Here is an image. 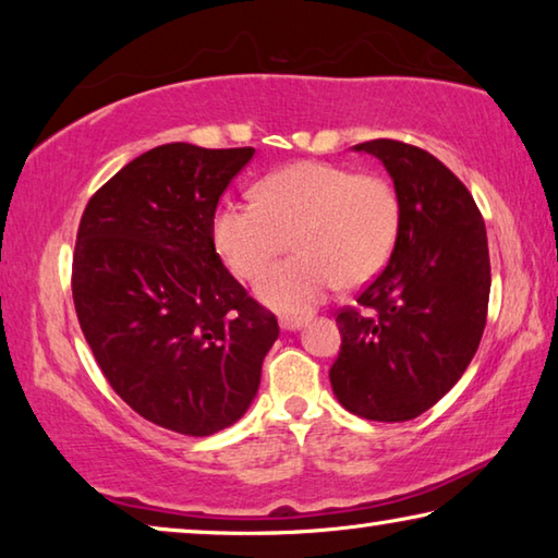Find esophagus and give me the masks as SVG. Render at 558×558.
<instances>
[{
	"instance_id": "obj_1",
	"label": "esophagus",
	"mask_w": 558,
	"mask_h": 558,
	"mask_svg": "<svg viewBox=\"0 0 558 558\" xmlns=\"http://www.w3.org/2000/svg\"><path fill=\"white\" fill-rule=\"evenodd\" d=\"M302 327H305L302 317H280V329H286V332H298Z\"/></svg>"
}]
</instances>
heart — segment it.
<instances>
[{"instance_id":"b5f03b06","label":"heart","mask_w":558,"mask_h":558,"mask_svg":"<svg viewBox=\"0 0 558 558\" xmlns=\"http://www.w3.org/2000/svg\"><path fill=\"white\" fill-rule=\"evenodd\" d=\"M401 231V199L389 179L335 162H295L258 184V199H226L211 235L243 280L266 276L295 239L300 256L258 286L268 307L305 315L337 290L379 276Z\"/></svg>"}]
</instances>
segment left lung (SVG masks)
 <instances>
[{"instance_id":"1","label":"left lung","mask_w":558,"mask_h":558,"mask_svg":"<svg viewBox=\"0 0 558 558\" xmlns=\"http://www.w3.org/2000/svg\"><path fill=\"white\" fill-rule=\"evenodd\" d=\"M386 167L401 231L379 278L337 315L342 349L329 369L337 401L362 418L401 423L438 403L483 339L489 300L487 231L465 184L426 149L354 145Z\"/></svg>"}]
</instances>
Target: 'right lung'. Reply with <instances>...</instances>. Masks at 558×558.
Listing matches in <instances>:
<instances>
[{
    "instance_id": "obj_1",
    "label": "right lung",
    "mask_w": 558,
    "mask_h": 558,
    "mask_svg": "<svg viewBox=\"0 0 558 558\" xmlns=\"http://www.w3.org/2000/svg\"><path fill=\"white\" fill-rule=\"evenodd\" d=\"M253 153L159 145L102 184L78 226L73 302L93 356L132 411L182 436L243 418L280 335L211 235Z\"/></svg>"
}]
</instances>
